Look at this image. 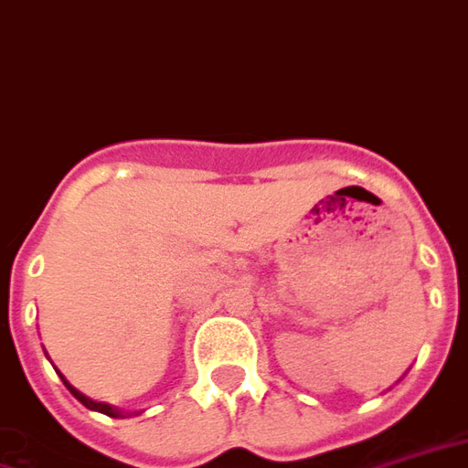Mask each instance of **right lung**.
I'll return each mask as SVG.
<instances>
[{
    "label": "right lung",
    "instance_id": "1",
    "mask_svg": "<svg viewBox=\"0 0 468 468\" xmlns=\"http://www.w3.org/2000/svg\"><path fill=\"white\" fill-rule=\"evenodd\" d=\"M61 381H64V387L69 388L71 394L80 399L81 404H84V407H87V409H94V411H101V414H107V416H119L117 409H112V407H109V404H99V401H91V399H87V397H84V394H80V391L71 387L69 381H67V378H64V377H61Z\"/></svg>",
    "mask_w": 468,
    "mask_h": 468
}]
</instances>
